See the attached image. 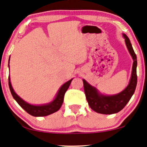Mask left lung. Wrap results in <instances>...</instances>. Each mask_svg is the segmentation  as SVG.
I'll return each instance as SVG.
<instances>
[{"instance_id":"8db88e82","label":"left lung","mask_w":147,"mask_h":147,"mask_svg":"<svg viewBox=\"0 0 147 147\" xmlns=\"http://www.w3.org/2000/svg\"><path fill=\"white\" fill-rule=\"evenodd\" d=\"M123 37L126 46L134 60L131 80L129 81V84L125 89L115 95H101L98 93L95 87L90 86L84 80H83L84 90L86 100L90 108L97 113L104 114V115L117 113L126 106L135 92L137 85V58L134 50L132 48L129 39L125 34H123Z\"/></svg>"}]
</instances>
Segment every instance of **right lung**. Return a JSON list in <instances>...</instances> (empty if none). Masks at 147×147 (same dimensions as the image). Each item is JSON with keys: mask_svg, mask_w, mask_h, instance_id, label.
<instances>
[{"mask_svg": "<svg viewBox=\"0 0 147 147\" xmlns=\"http://www.w3.org/2000/svg\"><path fill=\"white\" fill-rule=\"evenodd\" d=\"M71 80L65 83L64 84L61 86L60 88L59 93H58L57 97L50 104L47 105H43V106H32L26 101L22 100L20 97L14 92L13 89L11 84L10 78L9 77V89L11 95L15 100L17 101L18 104L24 110L30 115L33 116V117H45V116H48L51 115L58 111L61 106H62L63 100H64V96L66 93L67 90L68 89L69 86L71 82Z\"/></svg>", "mask_w": 147, "mask_h": 147, "instance_id": "right-lung-1", "label": "right lung"}]
</instances>
